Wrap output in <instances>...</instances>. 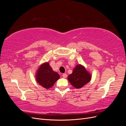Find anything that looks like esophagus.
I'll use <instances>...</instances> for the list:
<instances>
[{"label": "esophagus", "mask_w": 126, "mask_h": 126, "mask_svg": "<svg viewBox=\"0 0 126 126\" xmlns=\"http://www.w3.org/2000/svg\"><path fill=\"white\" fill-rule=\"evenodd\" d=\"M63 77L64 78H66L67 77V75L66 74H63Z\"/></svg>", "instance_id": "1"}]
</instances>
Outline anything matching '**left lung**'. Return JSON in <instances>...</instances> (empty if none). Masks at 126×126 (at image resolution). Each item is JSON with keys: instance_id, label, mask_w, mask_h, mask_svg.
<instances>
[{"instance_id": "left-lung-1", "label": "left lung", "mask_w": 126, "mask_h": 126, "mask_svg": "<svg viewBox=\"0 0 126 126\" xmlns=\"http://www.w3.org/2000/svg\"><path fill=\"white\" fill-rule=\"evenodd\" d=\"M68 80L76 88H80L90 81L91 75L84 67L80 64L76 66L72 73L69 75Z\"/></svg>"}]
</instances>
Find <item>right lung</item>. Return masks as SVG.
<instances>
[{"label":"right lung","instance_id":"add662e5","mask_svg":"<svg viewBox=\"0 0 126 126\" xmlns=\"http://www.w3.org/2000/svg\"><path fill=\"white\" fill-rule=\"evenodd\" d=\"M59 77L58 73L52 70L48 63L42 64L36 76L37 82L46 89L52 87Z\"/></svg>","mask_w":126,"mask_h":126}]
</instances>
